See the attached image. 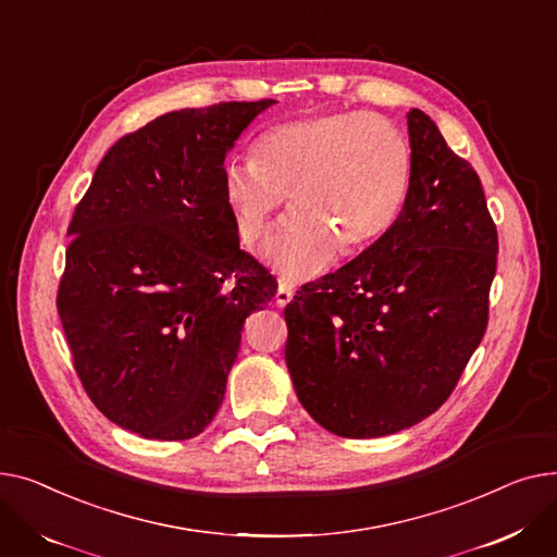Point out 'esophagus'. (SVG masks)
<instances>
[{"label": "esophagus", "instance_id": "obj_1", "mask_svg": "<svg viewBox=\"0 0 557 557\" xmlns=\"http://www.w3.org/2000/svg\"><path fill=\"white\" fill-rule=\"evenodd\" d=\"M292 297H294V287L289 285V283H285V281H281L278 283V289H276V306L278 308H283V306H287L289 301H292Z\"/></svg>", "mask_w": 557, "mask_h": 557}]
</instances>
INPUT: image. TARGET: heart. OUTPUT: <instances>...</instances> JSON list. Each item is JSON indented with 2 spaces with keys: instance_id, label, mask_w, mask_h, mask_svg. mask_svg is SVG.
Listing matches in <instances>:
<instances>
[{
  "instance_id": "heart-1",
  "label": "heart",
  "mask_w": 557,
  "mask_h": 557,
  "mask_svg": "<svg viewBox=\"0 0 557 557\" xmlns=\"http://www.w3.org/2000/svg\"><path fill=\"white\" fill-rule=\"evenodd\" d=\"M411 186V148L400 129L367 112H323L281 123L253 144V159L222 169V193L238 236L253 245L272 213L294 211L265 243L268 263L308 278L362 251L398 220Z\"/></svg>"
}]
</instances>
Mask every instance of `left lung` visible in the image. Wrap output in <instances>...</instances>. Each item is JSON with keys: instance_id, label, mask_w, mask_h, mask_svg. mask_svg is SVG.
Wrapping results in <instances>:
<instances>
[{"instance_id": "8db88e82", "label": "left lung", "mask_w": 557, "mask_h": 557, "mask_svg": "<svg viewBox=\"0 0 557 557\" xmlns=\"http://www.w3.org/2000/svg\"><path fill=\"white\" fill-rule=\"evenodd\" d=\"M411 186L388 232L285 306V364L304 409L344 438L432 416L487 325L497 226L476 171L407 112Z\"/></svg>"}]
</instances>
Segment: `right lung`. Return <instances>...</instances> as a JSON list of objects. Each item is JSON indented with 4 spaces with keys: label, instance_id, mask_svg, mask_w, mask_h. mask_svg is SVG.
<instances>
[{
    "label": "right lung",
    "instance_id": "obj_1",
    "mask_svg": "<svg viewBox=\"0 0 557 557\" xmlns=\"http://www.w3.org/2000/svg\"><path fill=\"white\" fill-rule=\"evenodd\" d=\"M274 103L157 116L108 150L76 207L58 314L87 396L121 430L202 434L245 319L276 294L222 193L228 150Z\"/></svg>",
    "mask_w": 557,
    "mask_h": 557
}]
</instances>
